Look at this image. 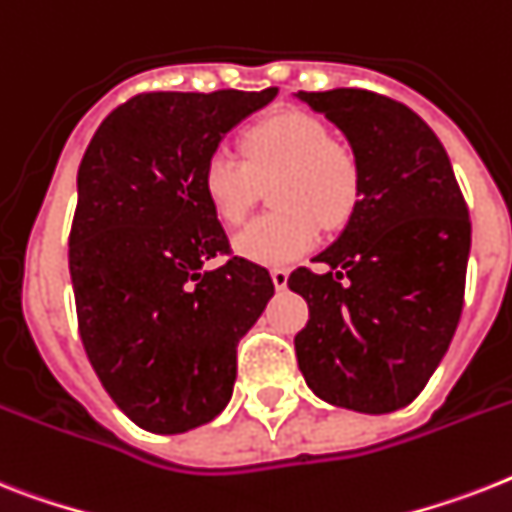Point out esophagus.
I'll return each mask as SVG.
<instances>
[{
  "instance_id": "34e87169",
  "label": "esophagus",
  "mask_w": 512,
  "mask_h": 512,
  "mask_svg": "<svg viewBox=\"0 0 512 512\" xmlns=\"http://www.w3.org/2000/svg\"><path fill=\"white\" fill-rule=\"evenodd\" d=\"M270 278H273L276 289H286V284H289V270L273 268V270H270Z\"/></svg>"
}]
</instances>
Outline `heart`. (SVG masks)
Wrapping results in <instances>:
<instances>
[{
    "instance_id": "heart-1",
    "label": "heart",
    "mask_w": 512,
    "mask_h": 512,
    "mask_svg": "<svg viewBox=\"0 0 512 512\" xmlns=\"http://www.w3.org/2000/svg\"><path fill=\"white\" fill-rule=\"evenodd\" d=\"M244 157L215 147L202 165V194L223 223L247 218L270 181L265 213L234 236L236 255L281 268L305 257L321 239V223L342 226L360 197V173L352 152L328 139L321 120L297 110L273 112L242 139Z\"/></svg>"
}]
</instances>
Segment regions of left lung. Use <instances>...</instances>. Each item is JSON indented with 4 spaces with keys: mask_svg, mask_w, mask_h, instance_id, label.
Masks as SVG:
<instances>
[{
    "mask_svg": "<svg viewBox=\"0 0 512 512\" xmlns=\"http://www.w3.org/2000/svg\"><path fill=\"white\" fill-rule=\"evenodd\" d=\"M350 141L360 197L347 226L289 289L310 321L294 336L321 400L392 413L423 392L463 313L471 220L442 141L402 102L365 89L299 91Z\"/></svg>",
    "mask_w": 512,
    "mask_h": 512,
    "instance_id": "1",
    "label": "left lung"
}]
</instances>
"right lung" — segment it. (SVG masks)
<instances>
[{"label": "right lung", "instance_id": "1", "mask_svg": "<svg viewBox=\"0 0 512 512\" xmlns=\"http://www.w3.org/2000/svg\"><path fill=\"white\" fill-rule=\"evenodd\" d=\"M278 89L152 91L112 110L78 168L70 278L83 350L123 413L184 434L228 405L236 344L273 297L270 273L228 255L202 165Z\"/></svg>", "mask_w": 512, "mask_h": 512}]
</instances>
